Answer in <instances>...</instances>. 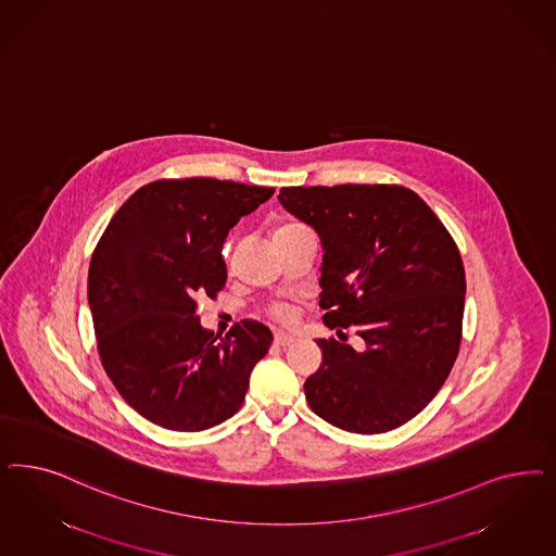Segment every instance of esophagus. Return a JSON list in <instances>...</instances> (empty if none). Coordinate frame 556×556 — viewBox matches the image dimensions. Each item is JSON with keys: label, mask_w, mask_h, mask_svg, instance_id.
<instances>
[{"label": "esophagus", "mask_w": 556, "mask_h": 556, "mask_svg": "<svg viewBox=\"0 0 556 556\" xmlns=\"http://www.w3.org/2000/svg\"><path fill=\"white\" fill-rule=\"evenodd\" d=\"M274 343L280 345V348H290L292 343H296V340L292 336H287V333H274Z\"/></svg>", "instance_id": "1"}]
</instances>
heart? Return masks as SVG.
Listing matches in <instances>:
<instances>
[{
  "label": "heart",
  "mask_w": 556,
  "mask_h": 556,
  "mask_svg": "<svg viewBox=\"0 0 556 556\" xmlns=\"http://www.w3.org/2000/svg\"><path fill=\"white\" fill-rule=\"evenodd\" d=\"M268 313L269 317L274 321L280 323V325H292V323L296 321V311H294V306L290 305V303H274V305L269 306Z\"/></svg>",
  "instance_id": "heart-1"
}]
</instances>
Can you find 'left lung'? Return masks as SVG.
Returning a JSON list of instances; mask_svg holds the SVG:
<instances>
[{"label": "left lung", "instance_id": "left-lung-1", "mask_svg": "<svg viewBox=\"0 0 556 556\" xmlns=\"http://www.w3.org/2000/svg\"><path fill=\"white\" fill-rule=\"evenodd\" d=\"M288 213L321 237L323 323L363 348L317 340L311 409L336 428L384 433L407 424L446 382L463 340L465 266L448 229L396 184L282 188Z\"/></svg>", "mask_w": 556, "mask_h": 556}]
</instances>
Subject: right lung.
Returning a JSON list of instances; mask_svg holds the SVG:
<instances>
[{"label":"right lung","mask_w":556,"mask_h":556,"mask_svg":"<svg viewBox=\"0 0 556 556\" xmlns=\"http://www.w3.org/2000/svg\"><path fill=\"white\" fill-rule=\"evenodd\" d=\"M274 194L227 179H155L112 216L91 253L88 301L98 354L126 403L172 431L215 428L241 409L271 331L202 329V296L227 282L223 243Z\"/></svg>","instance_id":"obj_1"}]
</instances>
